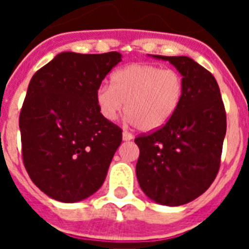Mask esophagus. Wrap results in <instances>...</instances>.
<instances>
[{
	"instance_id": "obj_1",
	"label": "esophagus",
	"mask_w": 249,
	"mask_h": 249,
	"mask_svg": "<svg viewBox=\"0 0 249 249\" xmlns=\"http://www.w3.org/2000/svg\"><path fill=\"white\" fill-rule=\"evenodd\" d=\"M122 138H123V141H131V140H133V136H132L129 132L124 131L122 133Z\"/></svg>"
}]
</instances>
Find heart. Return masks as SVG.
Returning <instances> with one entry per match:
<instances>
[{
  "instance_id": "1",
  "label": "heart",
  "mask_w": 249,
  "mask_h": 249,
  "mask_svg": "<svg viewBox=\"0 0 249 249\" xmlns=\"http://www.w3.org/2000/svg\"><path fill=\"white\" fill-rule=\"evenodd\" d=\"M183 96L184 80L178 71L133 63L114 72L111 86L98 87L96 102L106 120H116L121 112L126 111L138 129L152 132L175 116Z\"/></svg>"
}]
</instances>
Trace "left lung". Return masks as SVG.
Returning a JSON list of instances; mask_svg holds the SVG:
<instances>
[{
  "label": "left lung",
  "mask_w": 249,
  "mask_h": 249,
  "mask_svg": "<svg viewBox=\"0 0 249 249\" xmlns=\"http://www.w3.org/2000/svg\"><path fill=\"white\" fill-rule=\"evenodd\" d=\"M183 76L184 96L163 127L135 138L140 148L136 175L147 197L181 206L206 192L221 166L227 117L218 83L186 56H158Z\"/></svg>",
  "instance_id": "8db88e82"
}]
</instances>
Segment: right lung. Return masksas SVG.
Instances as JSON below:
<instances>
[{"instance_id": "right-lung-1", "label": "right lung", "mask_w": 249, "mask_h": 249, "mask_svg": "<svg viewBox=\"0 0 249 249\" xmlns=\"http://www.w3.org/2000/svg\"><path fill=\"white\" fill-rule=\"evenodd\" d=\"M118 52H62L31 78L19 113L22 160L43 193L65 203L102 186L122 129L98 109L96 92Z\"/></svg>"}]
</instances>
